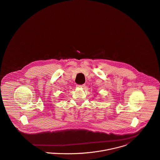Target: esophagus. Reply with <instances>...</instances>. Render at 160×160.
Instances as JSON below:
<instances>
[{"label":"esophagus","mask_w":160,"mask_h":160,"mask_svg":"<svg viewBox=\"0 0 160 160\" xmlns=\"http://www.w3.org/2000/svg\"><path fill=\"white\" fill-rule=\"evenodd\" d=\"M85 87V85H77V87L78 88H84Z\"/></svg>","instance_id":"34e87169"}]
</instances>
